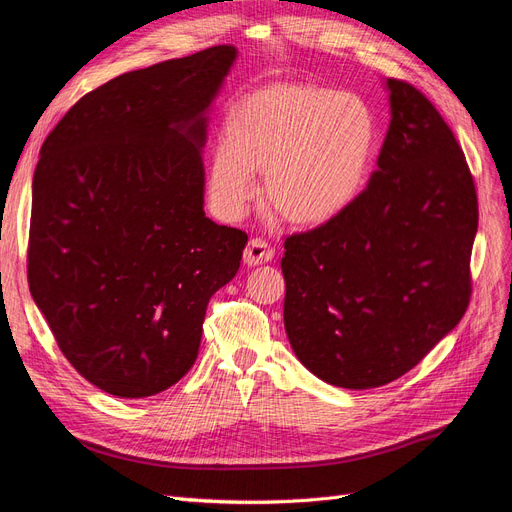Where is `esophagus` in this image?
Masks as SVG:
<instances>
[{
    "instance_id": "esophagus-1",
    "label": "esophagus",
    "mask_w": 512,
    "mask_h": 512,
    "mask_svg": "<svg viewBox=\"0 0 512 512\" xmlns=\"http://www.w3.org/2000/svg\"><path fill=\"white\" fill-rule=\"evenodd\" d=\"M273 254H275L273 247L267 241L252 239L243 252V262L247 267H258V265H265V262H271Z\"/></svg>"
}]
</instances>
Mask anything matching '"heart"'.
I'll return each mask as SVG.
<instances>
[{"instance_id": "1", "label": "heart", "mask_w": 512, "mask_h": 512, "mask_svg": "<svg viewBox=\"0 0 512 512\" xmlns=\"http://www.w3.org/2000/svg\"><path fill=\"white\" fill-rule=\"evenodd\" d=\"M207 188L237 215L265 173L267 207L290 226L318 228L346 213L365 190L378 123L363 98L314 83L262 87L228 108Z\"/></svg>"}]
</instances>
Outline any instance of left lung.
<instances>
[{
    "instance_id": "1",
    "label": "left lung",
    "mask_w": 512,
    "mask_h": 512,
    "mask_svg": "<svg viewBox=\"0 0 512 512\" xmlns=\"http://www.w3.org/2000/svg\"><path fill=\"white\" fill-rule=\"evenodd\" d=\"M391 123L367 190L337 220L286 239L284 327L297 359L342 389L404 376L470 301L476 190L421 91L386 79Z\"/></svg>"
}]
</instances>
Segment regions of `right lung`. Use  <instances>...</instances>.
<instances>
[{"instance_id": "right-lung-1", "label": "right lung", "mask_w": 512, "mask_h": 512, "mask_svg": "<svg viewBox=\"0 0 512 512\" xmlns=\"http://www.w3.org/2000/svg\"><path fill=\"white\" fill-rule=\"evenodd\" d=\"M235 46L117 76L46 136L32 183L29 290L59 350L138 399L194 365L207 303L247 235L205 215L207 121Z\"/></svg>"}]
</instances>
